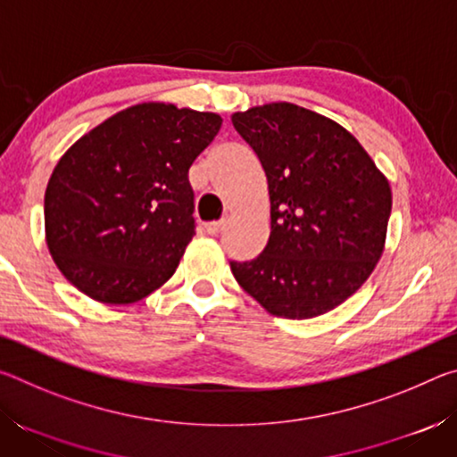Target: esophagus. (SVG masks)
Returning <instances> with one entry per match:
<instances>
[{
	"label": "esophagus",
	"mask_w": 457,
	"mask_h": 457,
	"mask_svg": "<svg viewBox=\"0 0 457 457\" xmlns=\"http://www.w3.org/2000/svg\"><path fill=\"white\" fill-rule=\"evenodd\" d=\"M221 226H223V221H210V223H205V231L210 236H218L221 231Z\"/></svg>",
	"instance_id": "1"
}]
</instances>
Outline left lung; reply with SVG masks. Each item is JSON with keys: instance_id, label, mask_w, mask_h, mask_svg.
I'll return each instance as SVG.
<instances>
[{"instance_id": "obj_1", "label": "left lung", "mask_w": 457, "mask_h": 457, "mask_svg": "<svg viewBox=\"0 0 457 457\" xmlns=\"http://www.w3.org/2000/svg\"><path fill=\"white\" fill-rule=\"evenodd\" d=\"M268 179L270 239L256 260L229 262L270 314L314 319L343 304L385 250L391 187L338 122L292 103L231 114Z\"/></svg>"}]
</instances>
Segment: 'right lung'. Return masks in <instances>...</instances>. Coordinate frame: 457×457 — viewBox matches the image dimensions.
<instances>
[{
	"mask_svg": "<svg viewBox=\"0 0 457 457\" xmlns=\"http://www.w3.org/2000/svg\"><path fill=\"white\" fill-rule=\"evenodd\" d=\"M221 129L215 112L129 106L68 149L46 187V244L92 300L130 304L173 276L195 234L189 167Z\"/></svg>",
	"mask_w": 457,
	"mask_h": 457,
	"instance_id": "obj_1",
	"label": "right lung"
}]
</instances>
